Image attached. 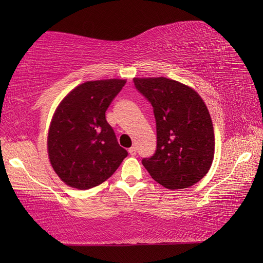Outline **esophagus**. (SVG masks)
<instances>
[{"label": "esophagus", "instance_id": "esophagus-1", "mask_svg": "<svg viewBox=\"0 0 263 263\" xmlns=\"http://www.w3.org/2000/svg\"><path fill=\"white\" fill-rule=\"evenodd\" d=\"M128 153H129V155H130V156H136V155H137V149H136V147H132V148H129Z\"/></svg>", "mask_w": 263, "mask_h": 263}]
</instances>
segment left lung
Returning <instances> with one entry per match:
<instances>
[{
	"instance_id": "8db88e82",
	"label": "left lung",
	"mask_w": 263,
	"mask_h": 263,
	"mask_svg": "<svg viewBox=\"0 0 263 263\" xmlns=\"http://www.w3.org/2000/svg\"><path fill=\"white\" fill-rule=\"evenodd\" d=\"M136 90L153 105L157 150L142 164L166 189L192 186L209 172L215 149L205 103L193 89L166 78L134 79Z\"/></svg>"
}]
</instances>
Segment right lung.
I'll return each instance as SVG.
<instances>
[{
  "label": "right lung",
  "instance_id": "obj_1",
  "mask_svg": "<svg viewBox=\"0 0 263 263\" xmlns=\"http://www.w3.org/2000/svg\"><path fill=\"white\" fill-rule=\"evenodd\" d=\"M125 80L87 81L62 100L48 133V155L66 184L87 190L106 181L128 155L118 145L105 112Z\"/></svg>",
  "mask_w": 263,
  "mask_h": 263
}]
</instances>
